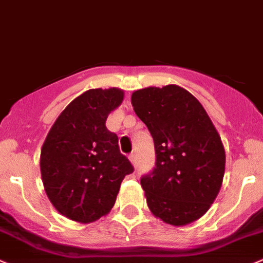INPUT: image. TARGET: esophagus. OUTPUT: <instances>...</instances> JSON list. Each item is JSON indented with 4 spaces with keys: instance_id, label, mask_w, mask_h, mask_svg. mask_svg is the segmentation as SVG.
<instances>
[{
    "instance_id": "34e87169",
    "label": "esophagus",
    "mask_w": 263,
    "mask_h": 263,
    "mask_svg": "<svg viewBox=\"0 0 263 263\" xmlns=\"http://www.w3.org/2000/svg\"><path fill=\"white\" fill-rule=\"evenodd\" d=\"M129 160H131V163L134 165L137 164V158H136V153H131L129 154Z\"/></svg>"
}]
</instances>
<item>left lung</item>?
I'll list each match as a JSON object with an SVG mask.
<instances>
[{
	"mask_svg": "<svg viewBox=\"0 0 263 263\" xmlns=\"http://www.w3.org/2000/svg\"><path fill=\"white\" fill-rule=\"evenodd\" d=\"M135 113L146 124L155 167L141 177L149 210L173 226L202 217L222 185L225 149L202 104L176 85L132 93Z\"/></svg>",
	"mask_w": 263,
	"mask_h": 263,
	"instance_id": "obj_1",
	"label": "left lung"
}]
</instances>
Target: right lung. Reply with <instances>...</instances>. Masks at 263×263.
<instances>
[{
	"mask_svg": "<svg viewBox=\"0 0 263 263\" xmlns=\"http://www.w3.org/2000/svg\"><path fill=\"white\" fill-rule=\"evenodd\" d=\"M119 88H92L76 98L48 131L41 149V176L53 207L88 223L109 213L124 176L134 172L119 152L118 136L105 126L121 105Z\"/></svg>",
	"mask_w": 263,
	"mask_h": 263,
	"instance_id": "1",
	"label": "right lung"
}]
</instances>
